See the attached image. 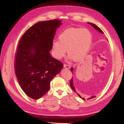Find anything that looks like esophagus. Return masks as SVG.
Here are the masks:
<instances>
[{"label":"esophagus","mask_w":124,"mask_h":124,"mask_svg":"<svg viewBox=\"0 0 124 124\" xmlns=\"http://www.w3.org/2000/svg\"><path fill=\"white\" fill-rule=\"evenodd\" d=\"M63 66H64V68H66V69H70V65H68V64H64L63 65Z\"/></svg>","instance_id":"1"}]
</instances>
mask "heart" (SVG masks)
<instances>
[{
	"mask_svg": "<svg viewBox=\"0 0 124 124\" xmlns=\"http://www.w3.org/2000/svg\"><path fill=\"white\" fill-rule=\"evenodd\" d=\"M92 43V35L88 29L68 28L61 33L58 41L52 42V56L56 59L61 60L67 51L69 59L79 61L89 52Z\"/></svg>",
	"mask_w": 124,
	"mask_h": 124,
	"instance_id": "obj_1",
	"label": "heart"
}]
</instances>
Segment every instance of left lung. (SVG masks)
<instances>
[{
    "label": "left lung",
    "instance_id": "obj_1",
    "mask_svg": "<svg viewBox=\"0 0 124 124\" xmlns=\"http://www.w3.org/2000/svg\"><path fill=\"white\" fill-rule=\"evenodd\" d=\"M88 23H89V24H90V25H91V26L93 27L94 28H95L96 30H97L98 32H99L100 33H102V34H103V31L101 30V29L99 27H98V26H96V24H93V23H90V22H87ZM73 68H71V70H71V72H72V73H73ZM70 87H71V88H72V90H73V91H75V92H76L77 93V92H76V91H75V87L74 86V83H73V78H72V79L70 80ZM78 94V95L80 97V98H81V96H80L78 93H77ZM94 97H95V96H93V97H91V98H89V99L88 100H89V99H91V98H94ZM82 98L83 100H85L84 98Z\"/></svg>",
    "mask_w": 124,
    "mask_h": 124
}]
</instances>
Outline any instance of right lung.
<instances>
[{
  "mask_svg": "<svg viewBox=\"0 0 124 124\" xmlns=\"http://www.w3.org/2000/svg\"><path fill=\"white\" fill-rule=\"evenodd\" d=\"M62 24L59 20L39 22L20 39L15 62V73L23 91L33 99L38 100L49 91L52 79L63 67L50 53L56 30Z\"/></svg>",
  "mask_w": 124,
  "mask_h": 124,
  "instance_id": "right-lung-1",
  "label": "right lung"
}]
</instances>
